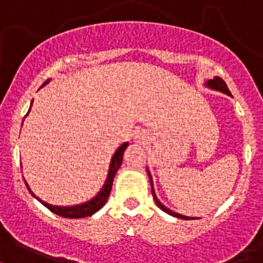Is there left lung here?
Here are the masks:
<instances>
[{"mask_svg":"<svg viewBox=\"0 0 263 263\" xmlns=\"http://www.w3.org/2000/svg\"><path fill=\"white\" fill-rule=\"evenodd\" d=\"M207 86L211 87V89H215V90H221L222 93H227V95L231 96V91H229V89H228L227 83L223 82L222 79L219 78V77H215L214 79H210L209 82H207ZM148 176H149V180H151V188H152V195H154V199H155V203H156V205L159 207L160 210H163L164 213H167V214L173 215V217H177V218H181V219H192L189 218V217H185V215H181V214H177V213H174V211H172L170 209H167L166 205H163L162 203H160L159 200H158V197H156V195H155V191H154V184H152V177H151V173L148 172Z\"/></svg>","mask_w":263,"mask_h":263,"instance_id":"left-lung-1","label":"left lung"}]
</instances>
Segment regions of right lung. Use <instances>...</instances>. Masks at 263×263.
<instances>
[{
  "instance_id": "1",
  "label": "right lung",
  "mask_w": 263,
  "mask_h": 263,
  "mask_svg": "<svg viewBox=\"0 0 263 263\" xmlns=\"http://www.w3.org/2000/svg\"><path fill=\"white\" fill-rule=\"evenodd\" d=\"M28 111H30V109H28ZM127 145H129L127 142L122 144V145L117 149V152L114 154L112 159H111V164H109V172L108 176H107V180H105V184H104L101 191H100L93 199H90V200L86 201V203H82V204L70 205V207H59V205L48 204V203H45V201L42 200L40 201L46 207V209L50 210L52 213L60 215V217H64V218H83V217H90L91 214H95L96 211H99V210L105 204V201L108 200L109 193H111V189H112L114 177H115L117 172L119 170V167H121L122 160H123V152H125L126 146ZM24 182H26V181H24ZM26 185H27V182H26ZM28 191H30V188H28ZM30 192H31V191H30ZM31 195H34V193L31 192Z\"/></svg>"
}]
</instances>
